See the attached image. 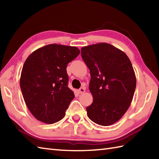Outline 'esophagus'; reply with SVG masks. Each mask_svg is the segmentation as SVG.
I'll return each mask as SVG.
<instances>
[{
	"label": "esophagus",
	"instance_id": "obj_1",
	"mask_svg": "<svg viewBox=\"0 0 159 159\" xmlns=\"http://www.w3.org/2000/svg\"><path fill=\"white\" fill-rule=\"evenodd\" d=\"M85 92V87H80V88L79 89V93H83Z\"/></svg>",
	"mask_w": 159,
	"mask_h": 159
}]
</instances>
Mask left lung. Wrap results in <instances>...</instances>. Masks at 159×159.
I'll return each mask as SVG.
<instances>
[{"instance_id": "obj_1", "label": "left lung", "mask_w": 159, "mask_h": 159, "mask_svg": "<svg viewBox=\"0 0 159 159\" xmlns=\"http://www.w3.org/2000/svg\"><path fill=\"white\" fill-rule=\"evenodd\" d=\"M81 56L88 67L89 89L93 102L87 116L100 126L120 120L129 108L136 88V76L128 56L107 43L84 46Z\"/></svg>"}]
</instances>
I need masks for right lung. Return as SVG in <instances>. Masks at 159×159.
<instances>
[{"instance_id":"add662e5","label":"right lung","mask_w":159,"mask_h":159,"mask_svg":"<svg viewBox=\"0 0 159 159\" xmlns=\"http://www.w3.org/2000/svg\"><path fill=\"white\" fill-rule=\"evenodd\" d=\"M79 54L75 46L52 43L37 49L26 59L20 88L26 106L38 120L51 124L65 117L74 98L67 87V66Z\"/></svg>"}]
</instances>
